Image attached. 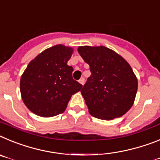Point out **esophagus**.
<instances>
[{"instance_id":"esophagus-1","label":"esophagus","mask_w":160,"mask_h":160,"mask_svg":"<svg viewBox=\"0 0 160 160\" xmlns=\"http://www.w3.org/2000/svg\"><path fill=\"white\" fill-rule=\"evenodd\" d=\"M79 82H80V83L82 84V85H84V77H82V78H80V80H79Z\"/></svg>"}]
</instances>
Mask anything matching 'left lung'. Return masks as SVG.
Masks as SVG:
<instances>
[{
  "label": "left lung",
  "instance_id": "8db88e82",
  "mask_svg": "<svg viewBox=\"0 0 160 160\" xmlns=\"http://www.w3.org/2000/svg\"><path fill=\"white\" fill-rule=\"evenodd\" d=\"M91 76L81 89L88 112L103 120L122 117L134 104L138 80L131 67L115 51L101 47H79Z\"/></svg>",
  "mask_w": 160,
  "mask_h": 160
}]
</instances>
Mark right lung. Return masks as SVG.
Masks as SVG:
<instances>
[{
    "mask_svg": "<svg viewBox=\"0 0 160 160\" xmlns=\"http://www.w3.org/2000/svg\"><path fill=\"white\" fill-rule=\"evenodd\" d=\"M73 49L55 45L30 62L21 77L20 91L26 106L44 118L63 113L73 94L82 84L73 80V68L68 65Z\"/></svg>",
    "mask_w": 160,
    "mask_h": 160,
    "instance_id": "obj_1",
    "label": "right lung"
}]
</instances>
